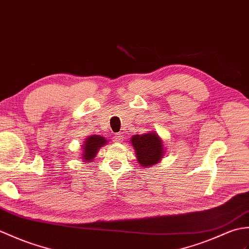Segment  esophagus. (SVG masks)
I'll use <instances>...</instances> for the list:
<instances>
[{
  "label": "esophagus",
  "mask_w": 249,
  "mask_h": 249,
  "mask_svg": "<svg viewBox=\"0 0 249 249\" xmlns=\"http://www.w3.org/2000/svg\"><path fill=\"white\" fill-rule=\"evenodd\" d=\"M113 142H124V136L121 133H117L115 134L114 137H113Z\"/></svg>",
  "instance_id": "obj_1"
}]
</instances>
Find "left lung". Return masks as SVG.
Listing matches in <instances>:
<instances>
[{"instance_id": "1", "label": "left lung", "mask_w": 249, "mask_h": 249, "mask_svg": "<svg viewBox=\"0 0 249 249\" xmlns=\"http://www.w3.org/2000/svg\"><path fill=\"white\" fill-rule=\"evenodd\" d=\"M130 142L133 146L137 163L142 167L153 166L161 162L165 156L164 142L156 131L133 135Z\"/></svg>"}]
</instances>
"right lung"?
Wrapping results in <instances>:
<instances>
[{"label": "right lung", "mask_w": 249, "mask_h": 249, "mask_svg": "<svg viewBox=\"0 0 249 249\" xmlns=\"http://www.w3.org/2000/svg\"><path fill=\"white\" fill-rule=\"evenodd\" d=\"M107 143V140L106 137L100 135H90L87 136L84 142L82 145V153L81 159L83 162L90 163L93 161V159L96 158L98 151L100 150V148Z\"/></svg>", "instance_id": "obj_1"}]
</instances>
